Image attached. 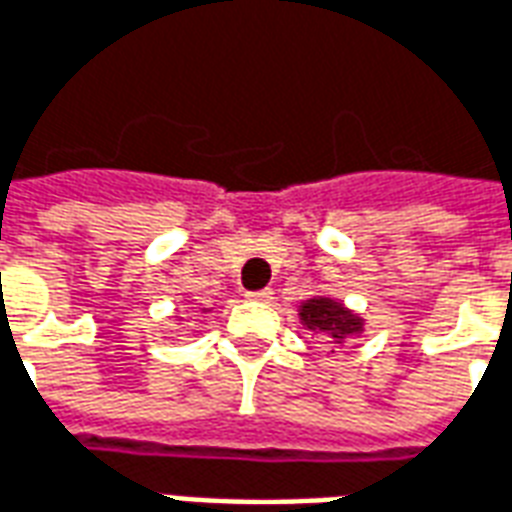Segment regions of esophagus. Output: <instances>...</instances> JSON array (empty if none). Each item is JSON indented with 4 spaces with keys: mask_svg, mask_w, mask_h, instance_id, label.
<instances>
[{
    "mask_svg": "<svg viewBox=\"0 0 512 512\" xmlns=\"http://www.w3.org/2000/svg\"><path fill=\"white\" fill-rule=\"evenodd\" d=\"M246 298H252V301H263V304H266V301H271V298H274V293H271V290H255V293H246Z\"/></svg>",
    "mask_w": 512,
    "mask_h": 512,
    "instance_id": "esophagus-1",
    "label": "esophagus"
}]
</instances>
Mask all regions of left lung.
Masks as SVG:
<instances>
[{
	"instance_id": "8db88e82",
	"label": "left lung",
	"mask_w": 512,
	"mask_h": 512,
	"mask_svg": "<svg viewBox=\"0 0 512 512\" xmlns=\"http://www.w3.org/2000/svg\"><path fill=\"white\" fill-rule=\"evenodd\" d=\"M298 314H301V323L309 331L320 333V336L336 344H342L347 336H355V333L363 331L361 317L347 312L339 301H331V298H312V301L301 304Z\"/></svg>"
}]
</instances>
